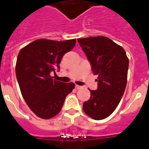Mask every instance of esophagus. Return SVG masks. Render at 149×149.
Here are the masks:
<instances>
[{
	"label": "esophagus",
	"instance_id": "obj_1",
	"mask_svg": "<svg viewBox=\"0 0 149 149\" xmlns=\"http://www.w3.org/2000/svg\"><path fill=\"white\" fill-rule=\"evenodd\" d=\"M75 88L77 89H81V86H79V85H75Z\"/></svg>",
	"mask_w": 149,
	"mask_h": 149
}]
</instances>
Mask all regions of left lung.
Listing matches in <instances>:
<instances>
[{"instance_id": "8db88e82", "label": "left lung", "mask_w": 149, "mask_h": 149, "mask_svg": "<svg viewBox=\"0 0 149 149\" xmlns=\"http://www.w3.org/2000/svg\"><path fill=\"white\" fill-rule=\"evenodd\" d=\"M95 75L98 89L90 90V99L84 111L95 120L113 113L119 104L127 84L129 60L124 48L109 38L95 36L77 39Z\"/></svg>"}]
</instances>
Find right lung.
<instances>
[{
	"label": "right lung",
	"mask_w": 149,
	"mask_h": 149,
	"mask_svg": "<svg viewBox=\"0 0 149 149\" xmlns=\"http://www.w3.org/2000/svg\"><path fill=\"white\" fill-rule=\"evenodd\" d=\"M76 39L54 41L41 39L22 48L17 57L15 74L24 99L42 119L59 113L67 95L75 85L53 79L51 72L60 71L62 57L75 45Z\"/></svg>",
	"instance_id": "add662e5"
}]
</instances>
